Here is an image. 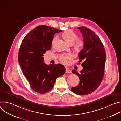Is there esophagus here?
<instances>
[{"instance_id": "obj_1", "label": "esophagus", "mask_w": 121, "mask_h": 121, "mask_svg": "<svg viewBox=\"0 0 121 121\" xmlns=\"http://www.w3.org/2000/svg\"><path fill=\"white\" fill-rule=\"evenodd\" d=\"M65 73H68V74H70V73H71V71L69 69V68H68L67 67H66Z\"/></svg>"}]
</instances>
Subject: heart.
Here are the masks:
<instances>
[{
	"label": "heart",
	"mask_w": 121,
	"mask_h": 121,
	"mask_svg": "<svg viewBox=\"0 0 121 121\" xmlns=\"http://www.w3.org/2000/svg\"><path fill=\"white\" fill-rule=\"evenodd\" d=\"M62 37L65 42L68 44L72 45L77 40L78 36L77 34L72 30H68L64 31L62 34ZM55 39H54L53 42ZM84 45V42L82 41H78L74 45V50L77 52L78 53L83 49ZM72 58V56L71 54H65L61 56L59 60L61 63L66 64L68 61Z\"/></svg>",
	"instance_id": "1"
}]
</instances>
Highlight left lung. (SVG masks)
<instances>
[{"instance_id": "1", "label": "left lung", "mask_w": 121, "mask_h": 121, "mask_svg": "<svg viewBox=\"0 0 121 121\" xmlns=\"http://www.w3.org/2000/svg\"><path fill=\"white\" fill-rule=\"evenodd\" d=\"M78 28L82 33L84 43L78 54L79 62L83 61V69L79 73L72 71L78 76L80 82L71 91L79 95H85L93 92L101 84L104 73L106 54L104 45L93 31L86 27Z\"/></svg>"}]
</instances>
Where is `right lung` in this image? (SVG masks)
<instances>
[{
	"instance_id": "obj_1",
	"label": "right lung",
	"mask_w": 121,
	"mask_h": 121,
	"mask_svg": "<svg viewBox=\"0 0 121 121\" xmlns=\"http://www.w3.org/2000/svg\"><path fill=\"white\" fill-rule=\"evenodd\" d=\"M62 31L46 25H40L24 38L19 52L18 60L23 74L31 88L36 92L45 93L53 88L56 79L63 76L65 68L61 64L44 62L43 54L51 48L56 33Z\"/></svg>"
}]
</instances>
